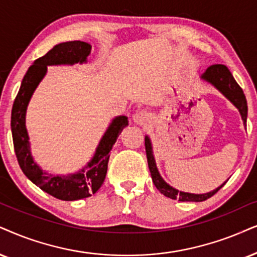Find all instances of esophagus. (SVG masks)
<instances>
[{"label": "esophagus", "instance_id": "1", "mask_svg": "<svg viewBox=\"0 0 257 257\" xmlns=\"http://www.w3.org/2000/svg\"><path fill=\"white\" fill-rule=\"evenodd\" d=\"M133 121H134L136 124H140V125L147 124V123L151 122V115H149L148 112L144 111V110H141V111H136L134 115H133Z\"/></svg>", "mask_w": 257, "mask_h": 257}]
</instances>
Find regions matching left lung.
Segmentation results:
<instances>
[{
  "label": "left lung",
  "mask_w": 257,
  "mask_h": 257,
  "mask_svg": "<svg viewBox=\"0 0 257 257\" xmlns=\"http://www.w3.org/2000/svg\"><path fill=\"white\" fill-rule=\"evenodd\" d=\"M200 79L204 82L209 83L215 87L216 90H218L222 95L225 97L226 99L230 100L233 105L238 109L239 113H241V117L243 119L244 125L246 124V116H248V105H246V99L243 90L239 87L238 84L236 83L235 78L230 72L229 69L224 65H211L207 67L205 72L200 76ZM145 146H146V154H147V161H148V167L149 172H151L152 180L154 183L155 187L158 188L160 192L171 199H178L179 201H203L209 199L210 197H212L213 194L218 192L224 186V184L220 185L216 188V190L210 191L207 193H188L183 192V191L177 190L173 186H171L170 184H167L164 180V178L160 175L157 167V162H155L154 154H153V146L152 141L149 139L148 135L145 136Z\"/></svg>",
  "instance_id": "obj_1"
}]
</instances>
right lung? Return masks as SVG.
I'll list each match as a JSON object with an SVG mask.
<instances>
[{"label": "right lung", "instance_id": "obj_1", "mask_svg": "<svg viewBox=\"0 0 257 257\" xmlns=\"http://www.w3.org/2000/svg\"><path fill=\"white\" fill-rule=\"evenodd\" d=\"M90 53L91 45L84 41H67L56 45L29 67L22 79L20 90L12 109L13 142L22 172L42 191L61 200L83 199L99 190L108 171L109 153L123 128L128 125V117L116 116L112 119L86 166L73 174L59 175L47 173L35 162L26 128V112L34 91L46 76L47 66L86 64Z\"/></svg>", "mask_w": 257, "mask_h": 257}]
</instances>
